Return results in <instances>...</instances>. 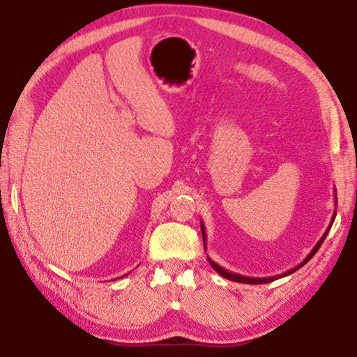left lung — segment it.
<instances>
[{
    "label": "left lung",
    "mask_w": 357,
    "mask_h": 357,
    "mask_svg": "<svg viewBox=\"0 0 357 357\" xmlns=\"http://www.w3.org/2000/svg\"><path fill=\"white\" fill-rule=\"evenodd\" d=\"M335 206H337V193H335ZM335 213H337V212L334 211V213H333V218H331V223H329L328 229L325 231V234L321 236L320 241L317 242V245L314 246L312 250H310L309 255H307L306 257H304V261H303V262H300V264H298L296 267L290 268V270H287V271H284V273H281V275H276V276H268V278H251V276H243V275L232 273V271H228V270H226V268H223L222 265H218L217 262H213L209 256H207V261H209L211 267H212L213 270H215L220 276H223V278H226V280H229V281H234V282H242V284H268V282L275 281V280H280V278H284V276H289V275H291V273H295V271H296L298 268H301L304 264H307V262L310 261V259L314 257L315 252L319 251V248H320V246H321L323 241H325V238H326V236H328L329 229H331V226H333V223H334V218H335ZM201 234H203L204 251H206V229H204V225H203V222H201Z\"/></svg>",
    "instance_id": "left-lung-1"
}]
</instances>
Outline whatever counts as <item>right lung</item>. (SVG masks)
Masks as SVG:
<instances>
[{
	"label": "right lung",
	"mask_w": 357,
	"mask_h": 357,
	"mask_svg": "<svg viewBox=\"0 0 357 357\" xmlns=\"http://www.w3.org/2000/svg\"><path fill=\"white\" fill-rule=\"evenodd\" d=\"M121 278H123V276H121Z\"/></svg>",
	"instance_id": "right-lung-1"
}]
</instances>
